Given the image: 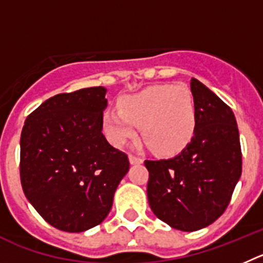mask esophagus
Listing matches in <instances>:
<instances>
[{"instance_id": "esophagus-1", "label": "esophagus", "mask_w": 263, "mask_h": 263, "mask_svg": "<svg viewBox=\"0 0 263 263\" xmlns=\"http://www.w3.org/2000/svg\"><path fill=\"white\" fill-rule=\"evenodd\" d=\"M129 162H131V165L143 164V158L137 157V156H134V155H129Z\"/></svg>"}]
</instances>
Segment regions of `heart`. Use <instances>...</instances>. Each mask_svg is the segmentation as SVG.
I'll return each instance as SVG.
<instances>
[{
    "label": "heart",
    "mask_w": 263,
    "mask_h": 263,
    "mask_svg": "<svg viewBox=\"0 0 263 263\" xmlns=\"http://www.w3.org/2000/svg\"><path fill=\"white\" fill-rule=\"evenodd\" d=\"M119 108L103 114V131L115 146L126 145L143 127L144 139L162 155L183 151L196 131L198 112L191 90L183 84L149 86L122 98Z\"/></svg>",
    "instance_id": "1"
}]
</instances>
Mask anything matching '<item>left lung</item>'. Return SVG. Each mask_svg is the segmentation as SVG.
I'll return each instance as SVG.
<instances>
[{"instance_id":"obj_1","label":"left lung","mask_w":263,"mask_h":263,"mask_svg":"<svg viewBox=\"0 0 263 263\" xmlns=\"http://www.w3.org/2000/svg\"><path fill=\"white\" fill-rule=\"evenodd\" d=\"M190 87L198 112L191 143L176 157L144 162L153 214L183 232L205 228L223 215L242 169L233 111L196 79Z\"/></svg>"}]
</instances>
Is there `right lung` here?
I'll list each match as a JSON object with an SVG mask.
<instances>
[{
  "label": "right lung",
  "mask_w": 263,
  "mask_h": 263,
  "mask_svg": "<svg viewBox=\"0 0 263 263\" xmlns=\"http://www.w3.org/2000/svg\"><path fill=\"white\" fill-rule=\"evenodd\" d=\"M103 86L58 94L28 115L21 135V182L52 227L85 232L106 219L128 157L106 140Z\"/></svg>",
  "instance_id": "obj_1"
}]
</instances>
